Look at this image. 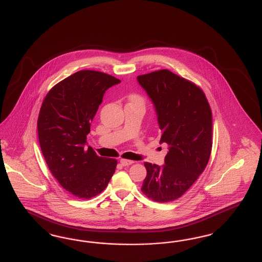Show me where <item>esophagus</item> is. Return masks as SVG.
I'll return each mask as SVG.
<instances>
[{
    "label": "esophagus",
    "instance_id": "34e87169",
    "mask_svg": "<svg viewBox=\"0 0 262 262\" xmlns=\"http://www.w3.org/2000/svg\"><path fill=\"white\" fill-rule=\"evenodd\" d=\"M120 163H121V164H122L123 166H128V165L133 164L135 162H134V161H129V160H126V159H122V160L120 161Z\"/></svg>",
    "mask_w": 262,
    "mask_h": 262
}]
</instances>
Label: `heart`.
I'll list each match as a JSON object with an SVG mask.
<instances>
[{
    "mask_svg": "<svg viewBox=\"0 0 262 262\" xmlns=\"http://www.w3.org/2000/svg\"><path fill=\"white\" fill-rule=\"evenodd\" d=\"M130 102H140V103H143V99H142V98H140L139 96H137V95H133L130 97Z\"/></svg>",
    "mask_w": 262,
    "mask_h": 262,
    "instance_id": "1",
    "label": "heart"
}]
</instances>
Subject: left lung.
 Instances as JSON below:
<instances>
[{
	"label": "left lung",
	"mask_w": 262,
	"mask_h": 262,
	"mask_svg": "<svg viewBox=\"0 0 262 262\" xmlns=\"http://www.w3.org/2000/svg\"><path fill=\"white\" fill-rule=\"evenodd\" d=\"M152 99L168 152L163 166L145 163L141 190L156 202L181 198L204 171L212 151V111L203 91L168 70L137 76Z\"/></svg>",
	"instance_id": "1"
}]
</instances>
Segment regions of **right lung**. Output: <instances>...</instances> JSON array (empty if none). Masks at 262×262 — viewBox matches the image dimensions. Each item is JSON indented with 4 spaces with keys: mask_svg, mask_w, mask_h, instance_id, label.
<instances>
[{
    "mask_svg": "<svg viewBox=\"0 0 262 262\" xmlns=\"http://www.w3.org/2000/svg\"><path fill=\"white\" fill-rule=\"evenodd\" d=\"M120 82L104 72L79 71L56 84L42 101L37 119L41 152L56 180L76 198L99 194L116 169L117 160L84 145L103 94Z\"/></svg>",
    "mask_w": 262,
    "mask_h": 262,
    "instance_id": "1",
    "label": "right lung"
}]
</instances>
